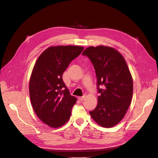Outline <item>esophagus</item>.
<instances>
[{
    "label": "esophagus",
    "mask_w": 158,
    "mask_h": 158,
    "mask_svg": "<svg viewBox=\"0 0 158 158\" xmlns=\"http://www.w3.org/2000/svg\"><path fill=\"white\" fill-rule=\"evenodd\" d=\"M85 95H84V96H82V97H79V98H78L79 100H80V101H81V102L84 101V100L85 99Z\"/></svg>",
    "instance_id": "esophagus-1"
}]
</instances>
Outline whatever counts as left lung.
I'll return each instance as SVG.
<instances>
[{
  "label": "left lung",
  "mask_w": 158,
  "mask_h": 158,
  "mask_svg": "<svg viewBox=\"0 0 158 158\" xmlns=\"http://www.w3.org/2000/svg\"><path fill=\"white\" fill-rule=\"evenodd\" d=\"M83 55L92 62L97 76L98 92L97 107L89 111L99 125L111 128L125 117L131 103L133 93L132 75L123 56L111 47H89ZM100 85L104 86L100 89Z\"/></svg>",
  "instance_id": "left-lung-1"
}]
</instances>
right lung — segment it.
Returning a JSON list of instances; mask_svg holds the SVG:
<instances>
[{"label": "right lung", "instance_id": "obj_1", "mask_svg": "<svg viewBox=\"0 0 158 158\" xmlns=\"http://www.w3.org/2000/svg\"><path fill=\"white\" fill-rule=\"evenodd\" d=\"M83 49L81 46L49 47L33 66L29 84L31 106L40 120L51 127H62L70 118L76 98L70 95L62 76Z\"/></svg>", "mask_w": 158, "mask_h": 158}]
</instances>
